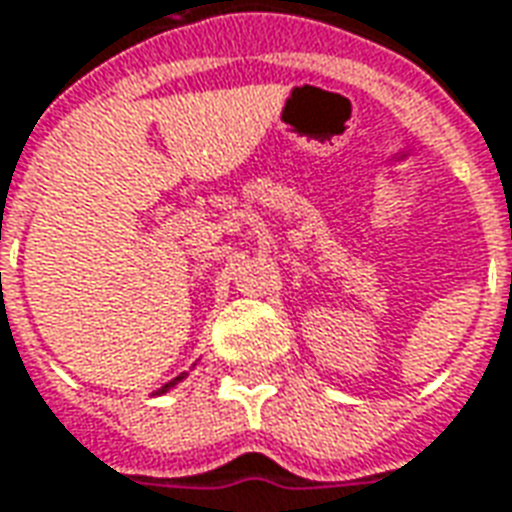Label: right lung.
I'll return each mask as SVG.
<instances>
[{
    "label": "right lung",
    "mask_w": 512,
    "mask_h": 512,
    "mask_svg": "<svg viewBox=\"0 0 512 512\" xmlns=\"http://www.w3.org/2000/svg\"><path fill=\"white\" fill-rule=\"evenodd\" d=\"M180 378H183V376H178V378H175V381H169V384H167V386H161V389H158V392H167V389H172V386L178 384Z\"/></svg>",
    "instance_id": "right-lung-1"
}]
</instances>
